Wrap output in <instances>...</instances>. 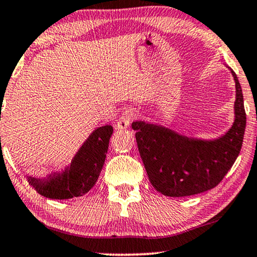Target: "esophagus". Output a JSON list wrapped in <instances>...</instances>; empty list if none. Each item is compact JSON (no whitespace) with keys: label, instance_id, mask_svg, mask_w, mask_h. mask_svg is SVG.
Segmentation results:
<instances>
[{"label":"esophagus","instance_id":"34e87169","mask_svg":"<svg viewBox=\"0 0 257 257\" xmlns=\"http://www.w3.org/2000/svg\"><path fill=\"white\" fill-rule=\"evenodd\" d=\"M133 119H135V112H133L132 108H126V110L122 112L120 118L118 119L117 125L115 126H117L118 130H125L131 125Z\"/></svg>","mask_w":257,"mask_h":257}]
</instances>
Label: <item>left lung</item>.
Masks as SVG:
<instances>
[{
  "mask_svg": "<svg viewBox=\"0 0 257 257\" xmlns=\"http://www.w3.org/2000/svg\"><path fill=\"white\" fill-rule=\"evenodd\" d=\"M230 70V69H229ZM234 122L215 139L187 137L146 121H133L138 150L151 184L172 198L199 194L217 186L240 154L245 130L243 94L236 75Z\"/></svg>",
  "mask_w": 257,
  "mask_h": 257,
  "instance_id": "left-lung-1",
  "label": "left lung"
}]
</instances>
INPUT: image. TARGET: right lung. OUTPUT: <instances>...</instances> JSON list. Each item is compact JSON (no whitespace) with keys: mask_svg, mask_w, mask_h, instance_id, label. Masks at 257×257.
Segmentation results:
<instances>
[{"mask_svg":"<svg viewBox=\"0 0 257 257\" xmlns=\"http://www.w3.org/2000/svg\"><path fill=\"white\" fill-rule=\"evenodd\" d=\"M112 133L113 127L111 125L96 128L64 170L52 172L45 178L27 175L29 185L38 194L49 199L64 200L84 195L98 180Z\"/></svg>","mask_w":257,"mask_h":257,"instance_id":"1","label":"right lung"}]
</instances>
